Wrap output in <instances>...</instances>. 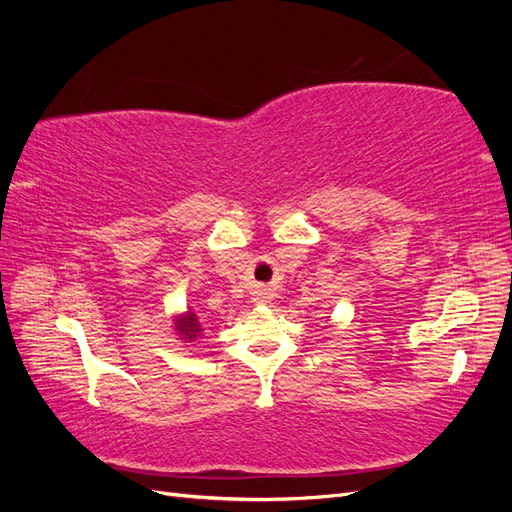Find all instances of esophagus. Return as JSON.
<instances>
[{
	"label": "esophagus",
	"mask_w": 512,
	"mask_h": 512,
	"mask_svg": "<svg viewBox=\"0 0 512 512\" xmlns=\"http://www.w3.org/2000/svg\"><path fill=\"white\" fill-rule=\"evenodd\" d=\"M256 294H258V301H265V297H262V294H265V292H262V290H258Z\"/></svg>",
	"instance_id": "1"
}]
</instances>
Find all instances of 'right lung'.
<instances>
[{"label":"right lung","mask_w":512,"mask_h":512,"mask_svg":"<svg viewBox=\"0 0 512 512\" xmlns=\"http://www.w3.org/2000/svg\"><path fill=\"white\" fill-rule=\"evenodd\" d=\"M177 331L181 333L183 339H188V342H194V339H198L200 333H203V324L198 322L194 312H188V316H183L177 322Z\"/></svg>","instance_id":"obj_1"}]
</instances>
